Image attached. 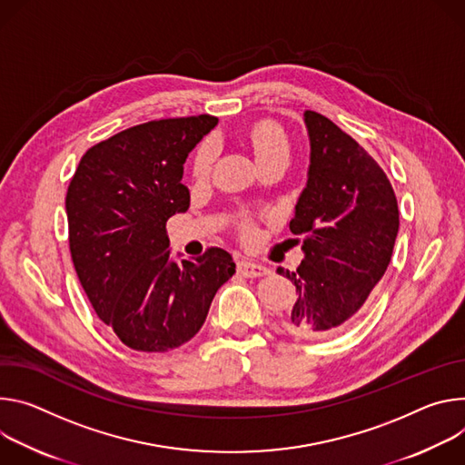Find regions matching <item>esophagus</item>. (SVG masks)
Instances as JSON below:
<instances>
[{"label": "esophagus", "instance_id": "obj_1", "mask_svg": "<svg viewBox=\"0 0 465 465\" xmlns=\"http://www.w3.org/2000/svg\"><path fill=\"white\" fill-rule=\"evenodd\" d=\"M238 272L243 277H264V275H270V270L266 266L251 262V261H240L238 262Z\"/></svg>", "mask_w": 465, "mask_h": 465}]
</instances>
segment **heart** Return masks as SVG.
Returning a JSON list of instances; mask_svg holds the SVG:
<instances>
[{"label":"heart","mask_w":465,"mask_h":465,"mask_svg":"<svg viewBox=\"0 0 465 465\" xmlns=\"http://www.w3.org/2000/svg\"><path fill=\"white\" fill-rule=\"evenodd\" d=\"M249 145L254 153L256 161L264 168L275 161H286L290 157V138L284 127L273 120H261L251 125L247 133ZM218 157V142L214 138H206L199 143L193 154V175L206 177L213 172V166ZM245 234H251V227L243 225Z\"/></svg>","instance_id":"obj_1"}]
</instances>
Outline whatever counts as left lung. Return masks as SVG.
I'll list each match as a JSON object with an SVG mask.
<instances>
[{
    "mask_svg": "<svg viewBox=\"0 0 465 465\" xmlns=\"http://www.w3.org/2000/svg\"><path fill=\"white\" fill-rule=\"evenodd\" d=\"M311 136L308 181L290 222L304 259L292 281L297 299L286 332L320 340L343 332L388 270L399 231L395 192L371 154L334 122L304 113Z\"/></svg>",
    "mask_w": 465,
    "mask_h": 465,
    "instance_id": "obj_1",
    "label": "left lung"
}]
</instances>
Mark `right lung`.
<instances>
[{"label": "right lung", "instance_id": "right-lung-1", "mask_svg": "<svg viewBox=\"0 0 465 465\" xmlns=\"http://www.w3.org/2000/svg\"><path fill=\"white\" fill-rule=\"evenodd\" d=\"M216 116L153 120L92 145L66 193L68 240L97 318L134 351L164 352L192 340L232 275V256L206 249L170 259L166 222L186 213L183 164Z\"/></svg>", "mask_w": 465, "mask_h": 465}]
</instances>
